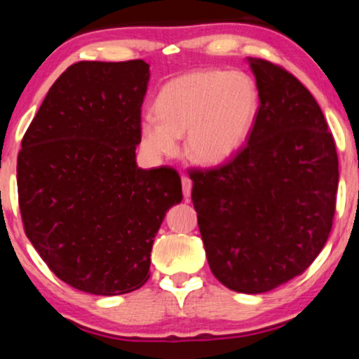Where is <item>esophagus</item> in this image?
<instances>
[{
	"label": "esophagus",
	"instance_id": "obj_1",
	"mask_svg": "<svg viewBox=\"0 0 359 359\" xmlns=\"http://www.w3.org/2000/svg\"><path fill=\"white\" fill-rule=\"evenodd\" d=\"M181 184H183V196L184 199L188 201L191 196V189H193V181H191L188 176H181Z\"/></svg>",
	"mask_w": 359,
	"mask_h": 359
}]
</instances>
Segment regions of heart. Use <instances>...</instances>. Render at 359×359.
Segmentation results:
<instances>
[{
    "label": "heart",
    "mask_w": 359,
    "mask_h": 359,
    "mask_svg": "<svg viewBox=\"0 0 359 359\" xmlns=\"http://www.w3.org/2000/svg\"><path fill=\"white\" fill-rule=\"evenodd\" d=\"M258 90L243 72L198 70L166 83L155 114L140 119L139 139L147 155L171 156L184 135L186 156L196 165L232 160L248 139L258 112Z\"/></svg>",
    "instance_id": "b5f03b06"
}]
</instances>
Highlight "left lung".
<instances>
[{"instance_id": "obj_1", "label": "left lung", "mask_w": 359, "mask_h": 359, "mask_svg": "<svg viewBox=\"0 0 359 359\" xmlns=\"http://www.w3.org/2000/svg\"><path fill=\"white\" fill-rule=\"evenodd\" d=\"M248 63L259 96L248 144L229 163L189 176L210 271L232 291L259 294L302 274L322 252L338 156L311 91L271 62Z\"/></svg>"}]
</instances>
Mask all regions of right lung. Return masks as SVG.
Instances as JSON below:
<instances>
[{
    "label": "right lung",
    "mask_w": 359,
    "mask_h": 359,
    "mask_svg": "<svg viewBox=\"0 0 359 359\" xmlns=\"http://www.w3.org/2000/svg\"><path fill=\"white\" fill-rule=\"evenodd\" d=\"M149 67L73 63L48 90L18 155L27 238L57 278L96 296L144 286L155 235L183 199L176 170L135 161Z\"/></svg>",
    "instance_id": "add662e5"
}]
</instances>
